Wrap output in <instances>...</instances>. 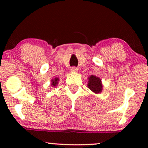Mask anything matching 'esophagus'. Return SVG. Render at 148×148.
<instances>
[{
	"label": "esophagus",
	"mask_w": 148,
	"mask_h": 148,
	"mask_svg": "<svg viewBox=\"0 0 148 148\" xmlns=\"http://www.w3.org/2000/svg\"><path fill=\"white\" fill-rule=\"evenodd\" d=\"M70 70H71V72H76L78 71V68L76 67H71Z\"/></svg>",
	"instance_id": "34e87169"
}]
</instances>
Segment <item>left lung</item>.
<instances>
[{"mask_svg":"<svg viewBox=\"0 0 148 148\" xmlns=\"http://www.w3.org/2000/svg\"><path fill=\"white\" fill-rule=\"evenodd\" d=\"M89 81H88V88L94 92L96 94L101 92L102 90V85L101 83V79L93 75L89 77Z\"/></svg>","mask_w":148,"mask_h":148,"instance_id":"left-lung-1","label":"left lung"}]
</instances>
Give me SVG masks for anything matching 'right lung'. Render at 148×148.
I'll return each mask as SVG.
<instances>
[{"label": "right lung", "mask_w": 148, "mask_h": 148, "mask_svg": "<svg viewBox=\"0 0 148 148\" xmlns=\"http://www.w3.org/2000/svg\"><path fill=\"white\" fill-rule=\"evenodd\" d=\"M58 78H56L54 79V80H52V83H51V86H56V85L58 84Z\"/></svg>", "instance_id": "1"}]
</instances>
